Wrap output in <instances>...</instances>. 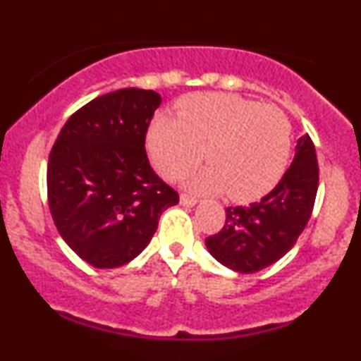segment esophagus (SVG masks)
I'll return each mask as SVG.
<instances>
[{
    "mask_svg": "<svg viewBox=\"0 0 361 361\" xmlns=\"http://www.w3.org/2000/svg\"><path fill=\"white\" fill-rule=\"evenodd\" d=\"M180 202H181V205H185V207H193V205L198 204V198L193 197V195L181 193L180 195Z\"/></svg>",
    "mask_w": 361,
    "mask_h": 361,
    "instance_id": "34e87169",
    "label": "esophagus"
}]
</instances>
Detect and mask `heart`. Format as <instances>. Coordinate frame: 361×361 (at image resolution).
<instances>
[{
  "label": "heart",
  "mask_w": 361,
  "mask_h": 361,
  "mask_svg": "<svg viewBox=\"0 0 361 361\" xmlns=\"http://www.w3.org/2000/svg\"><path fill=\"white\" fill-rule=\"evenodd\" d=\"M152 164L175 180L204 157L210 166L186 176L190 188L238 202L263 197L288 164L292 128L275 105L231 93H197L178 103V118L157 115L146 135Z\"/></svg>",
  "instance_id": "heart-1"
}]
</instances>
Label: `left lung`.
Returning <instances> with one entry per match:
<instances>
[{
	"mask_svg": "<svg viewBox=\"0 0 361 361\" xmlns=\"http://www.w3.org/2000/svg\"><path fill=\"white\" fill-rule=\"evenodd\" d=\"M319 186L316 147L309 134L297 140L292 164L259 202L227 207L226 224L205 239L219 263L239 273L263 270L283 258L312 214Z\"/></svg>",
	"mask_w": 361,
	"mask_h": 361,
	"instance_id": "8db88e82",
	"label": "left lung"
}]
</instances>
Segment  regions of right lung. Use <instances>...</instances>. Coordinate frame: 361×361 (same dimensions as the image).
<instances>
[{"label": "right lung", "instance_id": "add662e5", "mask_svg": "<svg viewBox=\"0 0 361 361\" xmlns=\"http://www.w3.org/2000/svg\"><path fill=\"white\" fill-rule=\"evenodd\" d=\"M161 97L123 88L94 98L61 128L47 166L54 224L94 268H117L146 250L180 197L156 175L146 134Z\"/></svg>", "mask_w": 361, "mask_h": 361}]
</instances>
